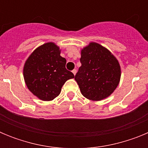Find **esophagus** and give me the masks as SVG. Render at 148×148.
<instances>
[{"instance_id": "1", "label": "esophagus", "mask_w": 148, "mask_h": 148, "mask_svg": "<svg viewBox=\"0 0 148 148\" xmlns=\"http://www.w3.org/2000/svg\"><path fill=\"white\" fill-rule=\"evenodd\" d=\"M72 72H73V74H74V75H75V74H76V73H77V70H75V69H74V70H73Z\"/></svg>"}]
</instances>
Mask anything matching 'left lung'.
<instances>
[{"mask_svg": "<svg viewBox=\"0 0 148 148\" xmlns=\"http://www.w3.org/2000/svg\"><path fill=\"white\" fill-rule=\"evenodd\" d=\"M80 61L82 66L75 80L84 97L101 101L113 93L119 83L121 68L108 49L97 43H90L82 49Z\"/></svg>", "mask_w": 148, "mask_h": 148, "instance_id": "obj_1", "label": "left lung"}]
</instances>
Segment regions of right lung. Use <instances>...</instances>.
<instances>
[{"mask_svg":"<svg viewBox=\"0 0 148 148\" xmlns=\"http://www.w3.org/2000/svg\"><path fill=\"white\" fill-rule=\"evenodd\" d=\"M54 43H46L33 51L23 66V78L33 95L42 101H52L61 92L65 82L74 78L66 69V61Z\"/></svg>","mask_w":148,"mask_h":148,"instance_id":"1","label":"right lung"}]
</instances>
